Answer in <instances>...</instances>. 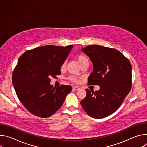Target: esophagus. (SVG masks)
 <instances>
[{"label":"esophagus","instance_id":"esophagus-1","mask_svg":"<svg viewBox=\"0 0 147 147\" xmlns=\"http://www.w3.org/2000/svg\"><path fill=\"white\" fill-rule=\"evenodd\" d=\"M73 89L74 90L78 91V90H79L80 88V87H78V86H74V87L73 88Z\"/></svg>","mask_w":147,"mask_h":147}]
</instances>
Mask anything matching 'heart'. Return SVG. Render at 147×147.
<instances>
[{
  "instance_id": "b5f03b06",
  "label": "heart",
  "mask_w": 147,
  "mask_h": 147,
  "mask_svg": "<svg viewBox=\"0 0 147 147\" xmlns=\"http://www.w3.org/2000/svg\"><path fill=\"white\" fill-rule=\"evenodd\" d=\"M76 58L77 60L78 61V62L79 63V64L81 66L88 65V63H89L88 59L85 55H84L82 54H78L76 55ZM66 61H65L61 65V67H60L61 70H64L66 67ZM68 79L70 81L74 82V83H78L80 82V78L78 76H75V75L70 76L69 77Z\"/></svg>"
}]
</instances>
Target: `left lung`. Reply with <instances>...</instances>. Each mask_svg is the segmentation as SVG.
<instances>
[{
	"label": "left lung",
	"instance_id": "left-lung-1",
	"mask_svg": "<svg viewBox=\"0 0 147 147\" xmlns=\"http://www.w3.org/2000/svg\"><path fill=\"white\" fill-rule=\"evenodd\" d=\"M82 51L94 65L88 85H98L100 89L95 92L86 89L87 95L81 105L93 118L105 117L118 109L131 89V65L116 49L93 45Z\"/></svg>",
	"mask_w": 147,
	"mask_h": 147
}]
</instances>
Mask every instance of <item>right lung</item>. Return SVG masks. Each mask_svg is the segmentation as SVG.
Masks as SVG:
<instances>
[{
  "label": "right lung",
  "mask_w": 147,
  "mask_h": 147,
  "mask_svg": "<svg viewBox=\"0 0 147 147\" xmlns=\"http://www.w3.org/2000/svg\"><path fill=\"white\" fill-rule=\"evenodd\" d=\"M73 45L39 47L28 50L20 57L12 74L16 94L32 114L46 118L53 115L72 90L70 86L54 88L51 78L61 74L60 67Z\"/></svg>",
  "instance_id": "1"
}]
</instances>
